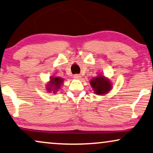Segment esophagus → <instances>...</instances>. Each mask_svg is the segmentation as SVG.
Masks as SVG:
<instances>
[{
  "label": "esophagus",
  "instance_id": "obj_1",
  "mask_svg": "<svg viewBox=\"0 0 153 153\" xmlns=\"http://www.w3.org/2000/svg\"><path fill=\"white\" fill-rule=\"evenodd\" d=\"M73 78L75 79V80H80L81 78V75L78 74H75L73 75Z\"/></svg>",
  "mask_w": 153,
  "mask_h": 153
}]
</instances>
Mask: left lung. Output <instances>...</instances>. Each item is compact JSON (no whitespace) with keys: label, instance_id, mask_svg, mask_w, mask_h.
Listing matches in <instances>:
<instances>
[{"label":"left lung","instance_id":"8db88e82","mask_svg":"<svg viewBox=\"0 0 153 153\" xmlns=\"http://www.w3.org/2000/svg\"><path fill=\"white\" fill-rule=\"evenodd\" d=\"M90 86L95 94L103 96L109 93L113 87V82L104 75L99 74L89 81Z\"/></svg>","mask_w":153,"mask_h":153}]
</instances>
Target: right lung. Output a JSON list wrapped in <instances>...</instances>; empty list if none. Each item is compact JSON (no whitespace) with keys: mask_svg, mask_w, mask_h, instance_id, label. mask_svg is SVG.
Here are the masks:
<instances>
[{"mask_svg":"<svg viewBox=\"0 0 153 153\" xmlns=\"http://www.w3.org/2000/svg\"><path fill=\"white\" fill-rule=\"evenodd\" d=\"M64 79L59 76L52 75L50 78V80L46 84V90L49 93L56 94L64 84Z\"/></svg>","mask_w":153,"mask_h":153,"instance_id":"obj_1","label":"right lung"}]
</instances>
